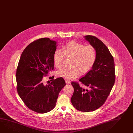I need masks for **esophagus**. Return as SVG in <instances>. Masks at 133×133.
Returning <instances> with one entry per match:
<instances>
[{
	"mask_svg": "<svg viewBox=\"0 0 133 133\" xmlns=\"http://www.w3.org/2000/svg\"><path fill=\"white\" fill-rule=\"evenodd\" d=\"M65 83H66V84H69L71 82H70V80H67V79H65Z\"/></svg>",
	"mask_w": 133,
	"mask_h": 133,
	"instance_id": "obj_1",
	"label": "esophagus"
}]
</instances>
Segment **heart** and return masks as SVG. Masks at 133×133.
Wrapping results in <instances>:
<instances>
[{"instance_id":"heart-1","label":"heart","mask_w":133,"mask_h":133,"mask_svg":"<svg viewBox=\"0 0 133 133\" xmlns=\"http://www.w3.org/2000/svg\"><path fill=\"white\" fill-rule=\"evenodd\" d=\"M66 57L72 58L70 65L63 67L57 72L58 77L71 80L77 77L79 72L84 75L93 67L97 59V51L93 45L71 41L63 47V50L57 49L53 55L54 65L58 68L63 64Z\"/></svg>"}]
</instances>
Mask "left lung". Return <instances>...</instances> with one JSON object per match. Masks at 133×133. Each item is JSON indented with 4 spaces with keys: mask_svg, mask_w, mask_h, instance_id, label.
<instances>
[{
    "mask_svg": "<svg viewBox=\"0 0 133 133\" xmlns=\"http://www.w3.org/2000/svg\"><path fill=\"white\" fill-rule=\"evenodd\" d=\"M84 37L96 49L97 59L92 69L79 80L88 88L71 82L74 92L71 102L76 110L89 112L101 107L110 93L115 80V64L109 49L101 40L94 36Z\"/></svg>",
    "mask_w": 133,
    "mask_h": 133,
    "instance_id": "obj_1",
    "label": "left lung"
}]
</instances>
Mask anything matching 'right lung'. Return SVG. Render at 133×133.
<instances>
[{"label":"right lung","mask_w":133,"mask_h":133,"mask_svg":"<svg viewBox=\"0 0 133 133\" xmlns=\"http://www.w3.org/2000/svg\"><path fill=\"white\" fill-rule=\"evenodd\" d=\"M57 42L49 38L38 39L30 43L23 51L16 71L18 93L30 110L45 114L56 106L58 94L66 85L62 78L51 79L45 84L44 75L54 69L53 59Z\"/></svg>","instance_id":"right-lung-1"}]
</instances>
